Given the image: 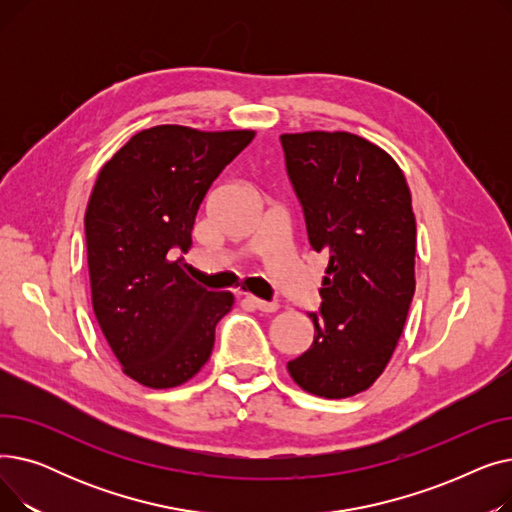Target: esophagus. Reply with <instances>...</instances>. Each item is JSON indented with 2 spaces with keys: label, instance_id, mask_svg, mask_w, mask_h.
<instances>
[{
  "label": "esophagus",
  "instance_id": "esophagus-1",
  "mask_svg": "<svg viewBox=\"0 0 512 512\" xmlns=\"http://www.w3.org/2000/svg\"><path fill=\"white\" fill-rule=\"evenodd\" d=\"M247 301H249L255 309H259V311H263V313H274V311H278V303H270V301L257 299V297H253V294H247Z\"/></svg>",
  "mask_w": 512,
  "mask_h": 512
}]
</instances>
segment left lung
Returning <instances> with one entry per match:
<instances>
[{
    "label": "left lung",
    "instance_id": "1",
    "mask_svg": "<svg viewBox=\"0 0 512 512\" xmlns=\"http://www.w3.org/2000/svg\"><path fill=\"white\" fill-rule=\"evenodd\" d=\"M286 170L309 245L328 255L313 344L288 361L294 384L321 398L367 390L392 359L415 294L417 224L396 161L353 132H286Z\"/></svg>",
    "mask_w": 512,
    "mask_h": 512
}]
</instances>
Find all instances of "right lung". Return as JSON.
I'll list each match as a JSON object with an SVG mask.
<instances>
[{
  "label": "right lung",
  "mask_w": 512,
  "mask_h": 512,
  "mask_svg": "<svg viewBox=\"0 0 512 512\" xmlns=\"http://www.w3.org/2000/svg\"><path fill=\"white\" fill-rule=\"evenodd\" d=\"M253 137L161 124L132 134L99 170L85 213L93 311L122 371L147 388L195 378L234 305L172 255L191 249L209 186Z\"/></svg>",
  "instance_id": "obj_1"
}]
</instances>
